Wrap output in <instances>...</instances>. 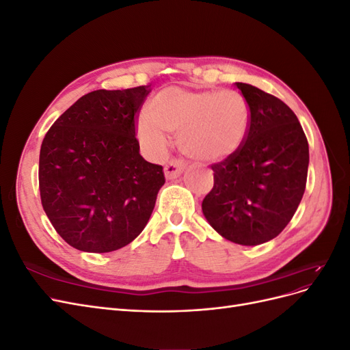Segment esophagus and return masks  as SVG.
<instances>
[{
  "mask_svg": "<svg viewBox=\"0 0 350 350\" xmlns=\"http://www.w3.org/2000/svg\"><path fill=\"white\" fill-rule=\"evenodd\" d=\"M184 169H185V162L183 159H172V161L165 166V175L167 179H175L183 174Z\"/></svg>",
  "mask_w": 350,
  "mask_h": 350,
  "instance_id": "obj_1",
  "label": "esophagus"
}]
</instances>
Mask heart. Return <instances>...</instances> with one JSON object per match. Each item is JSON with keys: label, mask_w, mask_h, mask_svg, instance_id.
Returning <instances> with one entry per match:
<instances>
[{"label": "heart", "mask_w": 350, "mask_h": 350, "mask_svg": "<svg viewBox=\"0 0 350 350\" xmlns=\"http://www.w3.org/2000/svg\"><path fill=\"white\" fill-rule=\"evenodd\" d=\"M250 122L248 102L239 92L167 88L150 102L149 115L137 122V134L153 154L166 152L167 133L179 135L188 156L217 162L241 149Z\"/></svg>", "instance_id": "1"}]
</instances>
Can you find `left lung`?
<instances>
[{"instance_id":"left-lung-1","label":"left lung","mask_w":350,"mask_h":350,"mask_svg":"<svg viewBox=\"0 0 350 350\" xmlns=\"http://www.w3.org/2000/svg\"><path fill=\"white\" fill-rule=\"evenodd\" d=\"M251 122L241 149L211 165L215 184L203 213L216 232L239 245L276 238L298 208L308 175V140L293 111L270 93L235 83Z\"/></svg>"}]
</instances>
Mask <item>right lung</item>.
Returning a JSON list of instances; mask_svg holds the SVG:
<instances>
[{
  "label": "right lung",
  "mask_w": 350,
  "mask_h": 350,
  "mask_svg": "<svg viewBox=\"0 0 350 350\" xmlns=\"http://www.w3.org/2000/svg\"><path fill=\"white\" fill-rule=\"evenodd\" d=\"M149 86L94 90L48 130L39 154L45 213L72 248L111 252L142 234L165 184L161 165L144 161L135 137Z\"/></svg>",
  "instance_id": "add662e5"
}]
</instances>
